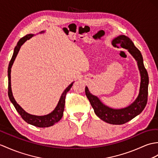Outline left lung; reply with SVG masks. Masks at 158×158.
<instances>
[{
  "mask_svg": "<svg viewBox=\"0 0 158 158\" xmlns=\"http://www.w3.org/2000/svg\"><path fill=\"white\" fill-rule=\"evenodd\" d=\"M113 46H119L121 48L129 50L135 60L141 73V85L139 94L133 104L123 109H112L105 106L100 100L89 91L85 87V95L92 106L96 114L106 123L112 124H123L129 122L143 110L148 102L149 77L144 67L143 59L141 53L131 40L125 35H121L112 41Z\"/></svg>",
  "mask_w": 158,
  "mask_h": 158,
  "instance_id": "1",
  "label": "left lung"
}]
</instances>
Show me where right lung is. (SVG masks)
Listing matches in <instances>:
<instances>
[{
	"mask_svg": "<svg viewBox=\"0 0 158 158\" xmlns=\"http://www.w3.org/2000/svg\"><path fill=\"white\" fill-rule=\"evenodd\" d=\"M42 32H44V31H42ZM32 36H33L32 34H28V35H25L24 37L21 38L19 40V41L17 42V46H15V48L13 56L11 58V59H10V60L9 68H8V79H9L8 95H9V98L10 99V102L13 103V106H15V109H16V110L18 112V113L21 116V118H23L25 121V122L31 124V125H34L35 127H42V128L49 127L54 125V124L58 122V121H59L62 118V116H63V111H64V105H65L66 95H67V93L68 92V91L70 90L73 83H72L68 87L66 88V89L64 91V92L62 94V96L60 98V100H59V102H58L56 107L55 108L53 112H52L48 115L34 116V115L29 114L25 112L24 110L17 103L16 101L15 100V99L13 96L11 87H10V71H11V69H11V67H12V65L13 64L14 60H15V59L18 52H19L21 46L23 44L25 41H27V40L30 39Z\"/></svg>",
	"mask_w": 158,
	"mask_h": 158,
	"instance_id": "1",
	"label": "right lung"
}]
</instances>
